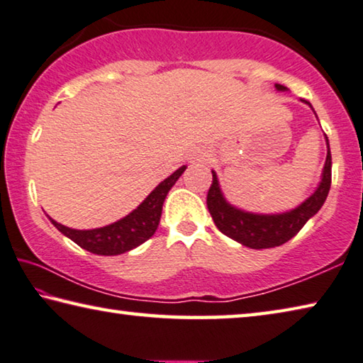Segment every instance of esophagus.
<instances>
[{"mask_svg": "<svg viewBox=\"0 0 363 363\" xmlns=\"http://www.w3.org/2000/svg\"><path fill=\"white\" fill-rule=\"evenodd\" d=\"M209 157V151L206 150V147L199 146V147H194L193 152H191V159L196 160V162H201V160H206Z\"/></svg>", "mask_w": 363, "mask_h": 363, "instance_id": "esophagus-1", "label": "esophagus"}]
</instances>
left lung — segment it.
<instances>
[{"label":"left lung","instance_id":"8db88e82","mask_svg":"<svg viewBox=\"0 0 363 363\" xmlns=\"http://www.w3.org/2000/svg\"><path fill=\"white\" fill-rule=\"evenodd\" d=\"M277 91H288L286 86L275 83ZM308 108H312L311 103L306 99H301ZM313 111V108H312ZM315 114V111H313ZM317 116V114H315ZM326 141V160L322 170L320 182L308 198H306L294 209L277 212V213H257L249 212L231 204L225 198L220 188L217 172L212 170V185L207 193V209L213 218L216 227L227 235L231 240H235L240 245L251 249H267L281 246L288 242L291 238L299 233L301 228L322 209L326 196L330 193L331 186V151L328 136L325 135Z\"/></svg>","mask_w":363,"mask_h":363}]
</instances>
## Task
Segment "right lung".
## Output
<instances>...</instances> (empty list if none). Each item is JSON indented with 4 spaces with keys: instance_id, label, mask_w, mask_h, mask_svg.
<instances>
[{
    "instance_id": "right-lung-1",
    "label": "right lung",
    "mask_w": 363,
    "mask_h": 363,
    "mask_svg": "<svg viewBox=\"0 0 363 363\" xmlns=\"http://www.w3.org/2000/svg\"><path fill=\"white\" fill-rule=\"evenodd\" d=\"M186 170V165H182L174 174L169 175L164 182L152 189L146 196V199L133 209L128 216L122 217L121 220L106 225L101 228L93 230H75L69 228L62 223L48 216L50 222L61 231L64 236L77 242L80 247L86 249L98 255H118L132 251L143 242L150 240L156 233L160 222V213H162L164 201L167 198L172 186L175 185L178 178Z\"/></svg>"
}]
</instances>
